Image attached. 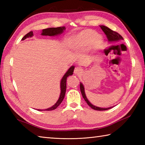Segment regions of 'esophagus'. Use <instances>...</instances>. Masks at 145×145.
Returning a JSON list of instances; mask_svg holds the SVG:
<instances>
[{
    "mask_svg": "<svg viewBox=\"0 0 145 145\" xmlns=\"http://www.w3.org/2000/svg\"><path fill=\"white\" fill-rule=\"evenodd\" d=\"M83 73V70L81 68L76 67L74 70V73L76 75H80Z\"/></svg>",
    "mask_w": 145,
    "mask_h": 145,
    "instance_id": "34e87169",
    "label": "esophagus"
}]
</instances>
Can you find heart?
Returning <instances> with one entry per match:
<instances>
[{
	"label": "heart",
	"mask_w": 145,
	"mask_h": 145,
	"mask_svg": "<svg viewBox=\"0 0 145 145\" xmlns=\"http://www.w3.org/2000/svg\"><path fill=\"white\" fill-rule=\"evenodd\" d=\"M103 42L102 37L93 30H84L73 37L71 47L73 50H84L91 48L97 50Z\"/></svg>",
	"instance_id": "1"
}]
</instances>
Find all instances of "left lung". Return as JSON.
<instances>
[{"label":"left lung","instance_id":"obj_1","mask_svg":"<svg viewBox=\"0 0 145 145\" xmlns=\"http://www.w3.org/2000/svg\"><path fill=\"white\" fill-rule=\"evenodd\" d=\"M100 27L101 29V30L103 31V32L105 33L108 39V41L109 42V43H114V42H118L119 40H123V38L118 33H117L115 31H113V30H111L110 29L108 28V27H107L105 25H100ZM80 91H81L83 98H84L85 101L92 109L95 110H98V111H103V110H106L113 108V106L109 107V108H100V107H98L93 105H92L90 101H88V98H87V96H86L85 93L84 86L82 84V83H80Z\"/></svg>","mask_w":145,"mask_h":145}]
</instances>
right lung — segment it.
Segmentation results:
<instances>
[{
	"label": "right lung",
	"mask_w": 145,
	"mask_h": 145,
	"mask_svg": "<svg viewBox=\"0 0 145 145\" xmlns=\"http://www.w3.org/2000/svg\"><path fill=\"white\" fill-rule=\"evenodd\" d=\"M66 29V28L65 27H57V28H54V27H52V28H48V29H43L41 35H45V36H56V35H59L61 33H62L64 30ZM33 35V32L31 31L29 32L22 39V40H24L26 39L27 38L29 37H32ZM75 69V66H72L70 69L67 70V72L65 73V74L63 75L61 80L60 82V95L59 98L57 100L56 103L53 106H51L50 108H48L45 109V110H38L39 111H50V110H53L56 109L60 105V104L62 102V101L63 100V98L65 97V92H66V88H67V77L70 75H73V70H74Z\"/></svg>",
	"instance_id": "obj_1"
}]
</instances>
